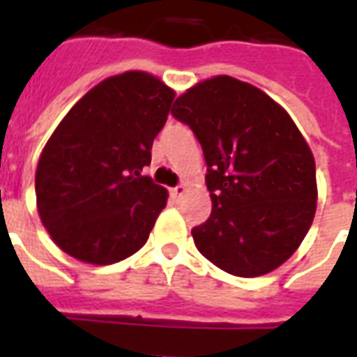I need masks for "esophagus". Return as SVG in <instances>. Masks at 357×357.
Returning a JSON list of instances; mask_svg holds the SVG:
<instances>
[{"label":"esophagus","instance_id":"34e87169","mask_svg":"<svg viewBox=\"0 0 357 357\" xmlns=\"http://www.w3.org/2000/svg\"><path fill=\"white\" fill-rule=\"evenodd\" d=\"M170 192H172L174 198H183V196L187 195V187H185V185H178V187H174Z\"/></svg>","mask_w":357,"mask_h":357}]
</instances>
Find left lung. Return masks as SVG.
<instances>
[{
	"label": "left lung",
	"mask_w": 357,
	"mask_h": 357,
	"mask_svg": "<svg viewBox=\"0 0 357 357\" xmlns=\"http://www.w3.org/2000/svg\"><path fill=\"white\" fill-rule=\"evenodd\" d=\"M172 114L200 140L211 217L196 248L228 274L255 278L283 265L317 211L315 159L285 109L257 86L215 75L176 100Z\"/></svg>",
	"instance_id": "8db88e82"
}]
</instances>
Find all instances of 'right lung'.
Here are the masks:
<instances>
[{"label":"right lung","mask_w":357,"mask_h":357,"mask_svg":"<svg viewBox=\"0 0 357 357\" xmlns=\"http://www.w3.org/2000/svg\"><path fill=\"white\" fill-rule=\"evenodd\" d=\"M176 92L129 70L98 83L61 120L35 174L36 209L75 259L113 265L144 246L168 192L140 170Z\"/></svg>","instance_id":"right-lung-1"}]
</instances>
